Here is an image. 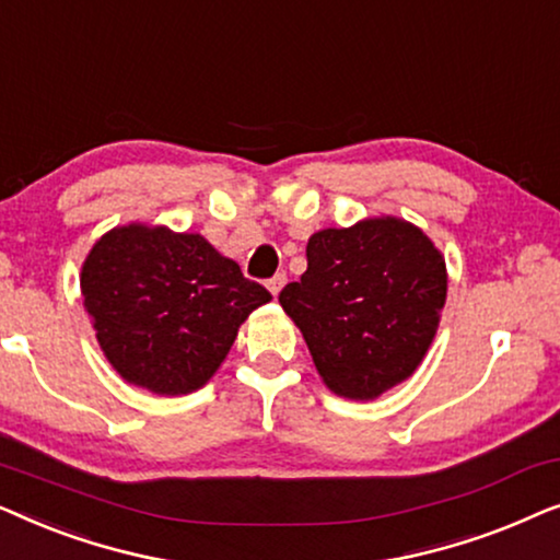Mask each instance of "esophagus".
<instances>
[{
	"mask_svg": "<svg viewBox=\"0 0 560 560\" xmlns=\"http://www.w3.org/2000/svg\"><path fill=\"white\" fill-rule=\"evenodd\" d=\"M285 282H288V275L285 272H278V275H272L270 280H267V290H270L272 295H278L282 288H285Z\"/></svg>",
	"mask_w": 560,
	"mask_h": 560,
	"instance_id": "esophagus-1",
	"label": "esophagus"
}]
</instances>
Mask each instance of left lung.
<instances>
[{
  "mask_svg": "<svg viewBox=\"0 0 560 560\" xmlns=\"http://www.w3.org/2000/svg\"><path fill=\"white\" fill-rule=\"evenodd\" d=\"M308 270L280 305L301 328L326 387L374 400L423 362L446 303V262L418 226L395 217L324 229Z\"/></svg>",
  "mask_w": 560,
  "mask_h": 560,
  "instance_id": "8db88e82",
  "label": "left lung"
}]
</instances>
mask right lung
Wrapping results in <instances>:
<instances>
[{
    "label": "right lung",
    "mask_w": 560,
    "mask_h": 560,
    "mask_svg": "<svg viewBox=\"0 0 560 560\" xmlns=\"http://www.w3.org/2000/svg\"><path fill=\"white\" fill-rule=\"evenodd\" d=\"M81 293L109 364L155 395L203 387L272 298L201 234L144 224L112 229L91 247Z\"/></svg>",
    "instance_id": "right-lung-1"
}]
</instances>
